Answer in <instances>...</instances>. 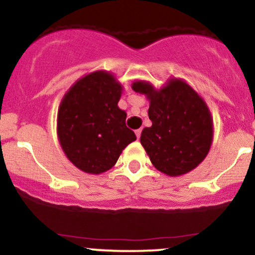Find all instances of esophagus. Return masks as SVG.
<instances>
[{
	"label": "esophagus",
	"mask_w": 255,
	"mask_h": 255,
	"mask_svg": "<svg viewBox=\"0 0 255 255\" xmlns=\"http://www.w3.org/2000/svg\"><path fill=\"white\" fill-rule=\"evenodd\" d=\"M135 133H136V137L140 138V136H141V128H137V130H135Z\"/></svg>",
	"instance_id": "34e87169"
}]
</instances>
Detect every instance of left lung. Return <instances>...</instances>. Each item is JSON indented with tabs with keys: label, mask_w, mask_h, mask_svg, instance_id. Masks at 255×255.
Returning a JSON list of instances; mask_svg holds the SVG:
<instances>
[{
	"label": "left lung",
	"mask_w": 255,
	"mask_h": 255,
	"mask_svg": "<svg viewBox=\"0 0 255 255\" xmlns=\"http://www.w3.org/2000/svg\"><path fill=\"white\" fill-rule=\"evenodd\" d=\"M132 90L150 102V128L141 132L140 142L152 165L168 176H181L197 167L210 151L213 122L205 100L181 79L168 80L161 89L143 80Z\"/></svg>",
	"instance_id": "obj_1"
}]
</instances>
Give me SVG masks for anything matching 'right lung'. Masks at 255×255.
<instances>
[{"instance_id":"right-lung-1","label":"right lung","mask_w":255,"mask_h":255,"mask_svg":"<svg viewBox=\"0 0 255 255\" xmlns=\"http://www.w3.org/2000/svg\"><path fill=\"white\" fill-rule=\"evenodd\" d=\"M123 87L105 70L90 73L65 93L58 109L57 133L68 160L87 173L99 175L117 163L136 140L118 107Z\"/></svg>"}]
</instances>
